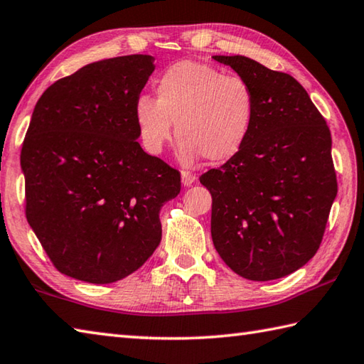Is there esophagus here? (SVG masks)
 <instances>
[{"instance_id": "1", "label": "esophagus", "mask_w": 364, "mask_h": 364, "mask_svg": "<svg viewBox=\"0 0 364 364\" xmlns=\"http://www.w3.org/2000/svg\"><path fill=\"white\" fill-rule=\"evenodd\" d=\"M196 180H197L196 175H192V173H189V172H181V183H183V186H192V184L196 183Z\"/></svg>"}]
</instances>
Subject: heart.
<instances>
[{
	"label": "heart",
	"mask_w": 364,
	"mask_h": 364,
	"mask_svg": "<svg viewBox=\"0 0 364 364\" xmlns=\"http://www.w3.org/2000/svg\"><path fill=\"white\" fill-rule=\"evenodd\" d=\"M156 99L140 96L134 115L148 153L159 154L173 137L178 159L191 166L230 159L247 139L254 118V95L237 74H223L210 64L184 60L154 80Z\"/></svg>",
	"instance_id": "b5f03b06"
}]
</instances>
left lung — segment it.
<instances>
[{
	"mask_svg": "<svg viewBox=\"0 0 364 364\" xmlns=\"http://www.w3.org/2000/svg\"><path fill=\"white\" fill-rule=\"evenodd\" d=\"M249 83L254 118L237 154L200 176L211 237L225 265L272 281L306 265L322 243L338 194L331 134L294 77L246 56H213Z\"/></svg>",
	"mask_w": 364,
	"mask_h": 364,
	"instance_id": "left-lung-1",
	"label": "left lung"
}]
</instances>
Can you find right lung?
<instances>
[{
  "label": "right lung",
  "instance_id": "obj_1",
  "mask_svg": "<svg viewBox=\"0 0 364 364\" xmlns=\"http://www.w3.org/2000/svg\"><path fill=\"white\" fill-rule=\"evenodd\" d=\"M153 61L87 64L34 107L20 154L26 219L55 268L74 279L110 284L139 269L161 243V206L180 194V172L137 141L134 107Z\"/></svg>",
  "mask_w": 364,
  "mask_h": 364
}]
</instances>
